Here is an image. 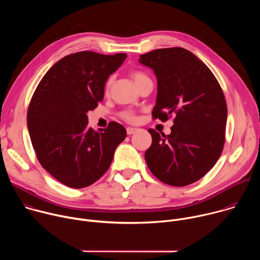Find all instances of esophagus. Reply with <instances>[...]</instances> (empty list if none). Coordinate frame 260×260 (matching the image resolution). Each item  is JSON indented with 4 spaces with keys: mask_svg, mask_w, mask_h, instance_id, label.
I'll return each mask as SVG.
<instances>
[{
    "mask_svg": "<svg viewBox=\"0 0 260 260\" xmlns=\"http://www.w3.org/2000/svg\"><path fill=\"white\" fill-rule=\"evenodd\" d=\"M136 132H138V128H136V127H127V128H126L127 135H133V134H135Z\"/></svg>",
    "mask_w": 260,
    "mask_h": 260,
    "instance_id": "34e87169",
    "label": "esophagus"
}]
</instances>
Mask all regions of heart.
<instances>
[{"mask_svg": "<svg viewBox=\"0 0 260 260\" xmlns=\"http://www.w3.org/2000/svg\"><path fill=\"white\" fill-rule=\"evenodd\" d=\"M146 77H147V76L145 75L144 73H142V72H134V73H133V78H134L136 84H137L140 80H142V79H144V78H146ZM112 80H113L112 78H109V79H108L107 84H106V87H107V88H109L110 85L112 84ZM121 116H122V118L125 119L126 121H134V120H135V116H134L131 112H123V113L121 114Z\"/></svg>", "mask_w": 260, "mask_h": 260, "instance_id": "1", "label": "heart"}]
</instances>
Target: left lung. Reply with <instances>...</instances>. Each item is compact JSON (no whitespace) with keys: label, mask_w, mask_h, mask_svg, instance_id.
<instances>
[{"label":"left lung","mask_w":260,"mask_h":260,"mask_svg":"<svg viewBox=\"0 0 260 260\" xmlns=\"http://www.w3.org/2000/svg\"><path fill=\"white\" fill-rule=\"evenodd\" d=\"M140 63L157 78L153 118L174 115L170 135L150 128L145 152L151 173L172 186H186L204 177L218 160L225 141L228 107L211 70L192 52L162 48L140 55Z\"/></svg>","instance_id":"left-lung-1"}]
</instances>
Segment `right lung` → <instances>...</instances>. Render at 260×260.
<instances>
[{"instance_id": "right-lung-1", "label": "right lung", "mask_w": 260, "mask_h": 260, "mask_svg": "<svg viewBox=\"0 0 260 260\" xmlns=\"http://www.w3.org/2000/svg\"><path fill=\"white\" fill-rule=\"evenodd\" d=\"M126 56L92 51L67 55L48 70L32 94L26 120L37 158L66 186L83 188L98 181L126 137L115 121L99 132L87 126V112L103 101L107 79Z\"/></svg>"}]
</instances>
